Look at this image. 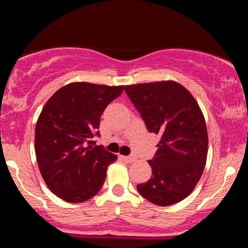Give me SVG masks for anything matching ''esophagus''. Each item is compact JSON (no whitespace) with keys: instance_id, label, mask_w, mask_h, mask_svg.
<instances>
[{"instance_id":"34e87169","label":"esophagus","mask_w":248,"mask_h":248,"mask_svg":"<svg viewBox=\"0 0 248 248\" xmlns=\"http://www.w3.org/2000/svg\"><path fill=\"white\" fill-rule=\"evenodd\" d=\"M121 158L124 162H127V163H132V162H134V161L136 160L135 156H133V155H130V156H121Z\"/></svg>"}]
</instances>
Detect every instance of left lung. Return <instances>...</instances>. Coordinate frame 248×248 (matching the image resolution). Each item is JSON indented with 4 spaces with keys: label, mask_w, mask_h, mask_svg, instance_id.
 Returning <instances> with one entry per match:
<instances>
[{
    "label": "left lung",
    "mask_w": 248,
    "mask_h": 248,
    "mask_svg": "<svg viewBox=\"0 0 248 248\" xmlns=\"http://www.w3.org/2000/svg\"><path fill=\"white\" fill-rule=\"evenodd\" d=\"M148 132L160 135L157 152L149 160L153 177L138 184L147 201L168 206L184 199L201 179L207 156V132L202 110L191 93L175 81L124 86Z\"/></svg>",
    "instance_id": "left-lung-1"
}]
</instances>
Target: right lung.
<instances>
[{
  "mask_svg": "<svg viewBox=\"0 0 248 248\" xmlns=\"http://www.w3.org/2000/svg\"><path fill=\"white\" fill-rule=\"evenodd\" d=\"M122 91L124 86L72 82L45 104L36 124L35 150L45 183L59 198L81 203L101 189L116 156L93 140L100 136L105 108Z\"/></svg>",
  "mask_w": 248,
  "mask_h": 248,
  "instance_id": "obj_1",
  "label": "right lung"
}]
</instances>
